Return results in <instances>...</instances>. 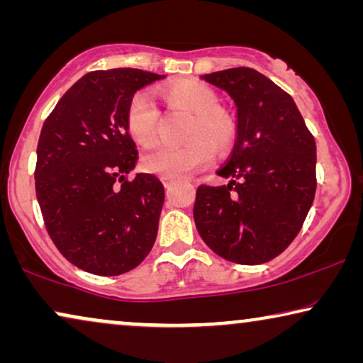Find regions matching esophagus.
Listing matches in <instances>:
<instances>
[{
    "mask_svg": "<svg viewBox=\"0 0 363 363\" xmlns=\"http://www.w3.org/2000/svg\"><path fill=\"white\" fill-rule=\"evenodd\" d=\"M163 180V185H165L167 188H170L173 183H175V180H173V178H162Z\"/></svg>",
    "mask_w": 363,
    "mask_h": 363,
    "instance_id": "obj_1",
    "label": "esophagus"
}]
</instances>
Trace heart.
<instances>
[{"mask_svg":"<svg viewBox=\"0 0 363 363\" xmlns=\"http://www.w3.org/2000/svg\"><path fill=\"white\" fill-rule=\"evenodd\" d=\"M162 97L172 107L193 113L186 130L185 145L152 147L142 158L143 168L163 178H183L210 165L213 150L226 152L236 138V122L220 108V97L211 87L201 82L183 81L162 91ZM125 125L130 135L140 143L157 137L160 127V108L150 92L138 91L128 101ZM212 145L210 146L209 143Z\"/></svg>","mask_w":363,"mask_h":363,"instance_id":"obj_1","label":"heart"}]
</instances>
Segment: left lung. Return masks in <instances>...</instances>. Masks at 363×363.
<instances>
[{
  "label": "left lung",
  "instance_id": "left-lung-1",
  "mask_svg": "<svg viewBox=\"0 0 363 363\" xmlns=\"http://www.w3.org/2000/svg\"><path fill=\"white\" fill-rule=\"evenodd\" d=\"M236 106V142L218 175L200 185L193 206L201 240L236 264H262L294 241L315 195V140L296 102L250 67L205 74Z\"/></svg>",
  "mask_w": 363,
  "mask_h": 363
}]
</instances>
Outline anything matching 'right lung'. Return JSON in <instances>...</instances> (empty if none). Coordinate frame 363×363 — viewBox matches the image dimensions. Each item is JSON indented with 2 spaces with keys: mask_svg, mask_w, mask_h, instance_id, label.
Returning <instances> with one entry per match:
<instances>
[{
  "mask_svg": "<svg viewBox=\"0 0 363 363\" xmlns=\"http://www.w3.org/2000/svg\"><path fill=\"white\" fill-rule=\"evenodd\" d=\"M163 77L130 67L92 71L44 121L36 196L52 242L79 269L123 274L155 242L165 190L152 173L127 178L138 150L125 111L133 94Z\"/></svg>",
  "mask_w": 363,
  "mask_h": 363,
  "instance_id": "right-lung-1",
  "label": "right lung"
}]
</instances>
